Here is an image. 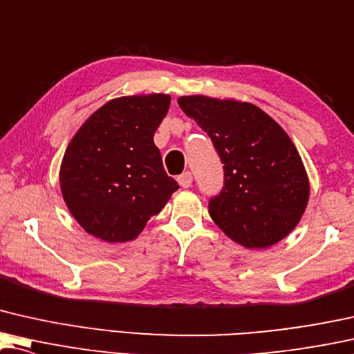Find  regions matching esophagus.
Instances as JSON below:
<instances>
[{"instance_id": "esophagus-1", "label": "esophagus", "mask_w": 354, "mask_h": 354, "mask_svg": "<svg viewBox=\"0 0 354 354\" xmlns=\"http://www.w3.org/2000/svg\"><path fill=\"white\" fill-rule=\"evenodd\" d=\"M177 180H178V183H180V187H183V188H188V187H192V183H193V176H192V172H183V174H180V176L177 177Z\"/></svg>"}]
</instances>
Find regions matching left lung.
I'll return each mask as SVG.
<instances>
[{
    "label": "left lung",
    "mask_w": 354,
    "mask_h": 354,
    "mask_svg": "<svg viewBox=\"0 0 354 354\" xmlns=\"http://www.w3.org/2000/svg\"><path fill=\"white\" fill-rule=\"evenodd\" d=\"M178 105L211 137L223 162V187L209 199L214 222L250 249L288 236L310 196L304 162L289 136L248 102L187 95Z\"/></svg>",
    "instance_id": "1"
}]
</instances>
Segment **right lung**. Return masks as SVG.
I'll list each match as a JSON object with an SVG mask.
<instances>
[{
	"mask_svg": "<svg viewBox=\"0 0 354 354\" xmlns=\"http://www.w3.org/2000/svg\"><path fill=\"white\" fill-rule=\"evenodd\" d=\"M169 105L167 94L120 97L92 113L71 139L60 189L92 236L106 243L137 238L178 189L153 142Z\"/></svg>",
	"mask_w": 354,
	"mask_h": 354,
	"instance_id": "add662e5",
	"label": "right lung"
}]
</instances>
